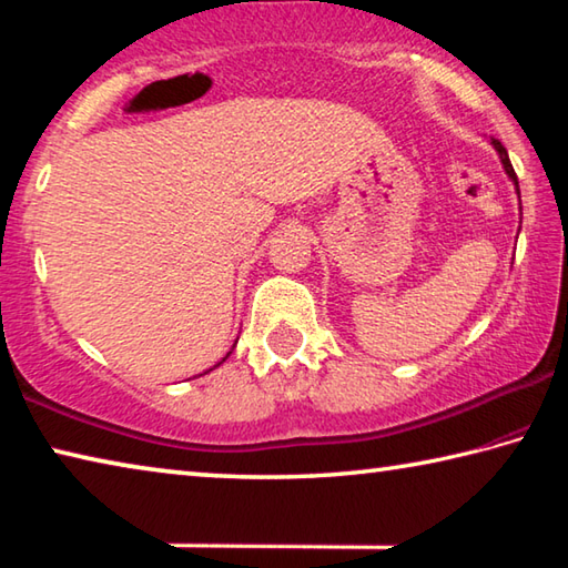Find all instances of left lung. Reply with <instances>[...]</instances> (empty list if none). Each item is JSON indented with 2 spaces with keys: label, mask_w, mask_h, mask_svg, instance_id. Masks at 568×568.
<instances>
[{
  "label": "left lung",
  "mask_w": 568,
  "mask_h": 568,
  "mask_svg": "<svg viewBox=\"0 0 568 568\" xmlns=\"http://www.w3.org/2000/svg\"><path fill=\"white\" fill-rule=\"evenodd\" d=\"M494 148L498 150V155H501V162H504V168H506V172H508V178L514 180V185H516V190H518V178H516V172H514L511 160H508V152H506V148L501 145V142H496V140H494Z\"/></svg>",
  "instance_id": "left-lung-1"
}]
</instances>
